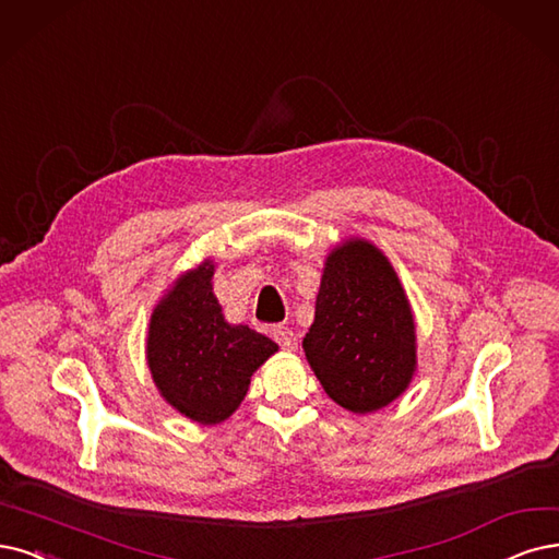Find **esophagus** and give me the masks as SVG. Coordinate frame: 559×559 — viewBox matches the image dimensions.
<instances>
[{
	"instance_id": "obj_1",
	"label": "esophagus",
	"mask_w": 559,
	"mask_h": 559,
	"mask_svg": "<svg viewBox=\"0 0 559 559\" xmlns=\"http://www.w3.org/2000/svg\"><path fill=\"white\" fill-rule=\"evenodd\" d=\"M274 341H276L283 349H295V347H297V334L293 332L290 326H276V329H274Z\"/></svg>"
}]
</instances>
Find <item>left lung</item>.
Masks as SVG:
<instances>
[{
  "label": "left lung",
  "instance_id": "1",
  "mask_svg": "<svg viewBox=\"0 0 559 559\" xmlns=\"http://www.w3.org/2000/svg\"><path fill=\"white\" fill-rule=\"evenodd\" d=\"M304 353L326 396L355 415L407 389L417 370L415 316L378 246L347 239L326 255Z\"/></svg>",
  "mask_w": 559,
  "mask_h": 559
}]
</instances>
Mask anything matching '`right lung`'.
<instances>
[{"label":"right lung","mask_w":559,"mask_h":559,"mask_svg":"<svg viewBox=\"0 0 559 559\" xmlns=\"http://www.w3.org/2000/svg\"><path fill=\"white\" fill-rule=\"evenodd\" d=\"M212 276V260L179 276L156 304L147 334V364L160 396L202 426L230 417L251 376L278 349L246 324L225 322Z\"/></svg>","instance_id":"right-lung-1"}]
</instances>
